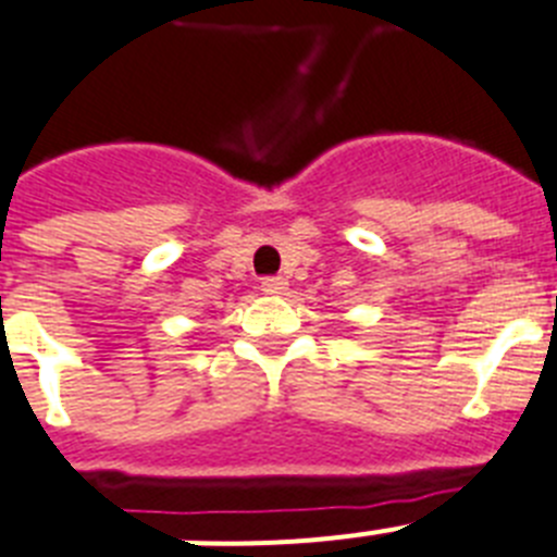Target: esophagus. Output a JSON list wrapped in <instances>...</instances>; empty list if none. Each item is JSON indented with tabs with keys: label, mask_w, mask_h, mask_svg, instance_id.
I'll return each mask as SVG.
<instances>
[{
	"label": "esophagus",
	"mask_w": 557,
	"mask_h": 557,
	"mask_svg": "<svg viewBox=\"0 0 557 557\" xmlns=\"http://www.w3.org/2000/svg\"><path fill=\"white\" fill-rule=\"evenodd\" d=\"M285 285H288V283H285L283 277H263V280H260V292L277 297V294L285 292Z\"/></svg>",
	"instance_id": "obj_1"
}]
</instances>
